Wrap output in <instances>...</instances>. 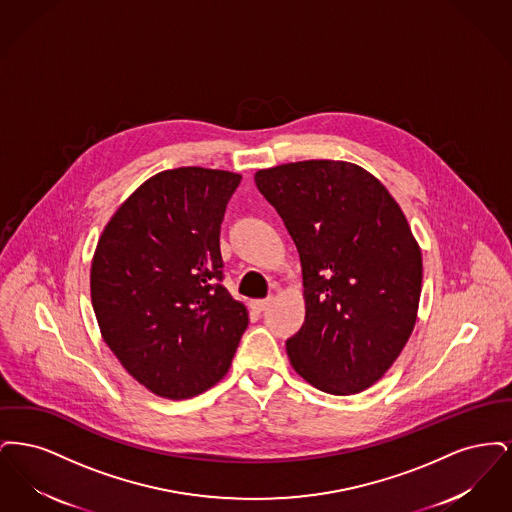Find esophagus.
<instances>
[{"mask_svg":"<svg viewBox=\"0 0 512 512\" xmlns=\"http://www.w3.org/2000/svg\"><path fill=\"white\" fill-rule=\"evenodd\" d=\"M270 303H272V295H268L267 299H253V301H251V307H253L257 313H261V311L267 309Z\"/></svg>","mask_w":512,"mask_h":512,"instance_id":"obj_1","label":"esophagus"}]
</instances>
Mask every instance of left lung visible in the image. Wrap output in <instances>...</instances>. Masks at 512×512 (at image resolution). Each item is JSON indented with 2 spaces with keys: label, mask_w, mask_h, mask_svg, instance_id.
Returning a JSON list of instances; mask_svg holds the SVG:
<instances>
[{
  "label": "left lung",
  "mask_w": 512,
  "mask_h": 512,
  "mask_svg": "<svg viewBox=\"0 0 512 512\" xmlns=\"http://www.w3.org/2000/svg\"><path fill=\"white\" fill-rule=\"evenodd\" d=\"M299 251L305 322L286 341L295 372L332 395L378 382L413 332L422 253L390 192L345 161L255 174Z\"/></svg>",
  "instance_id": "1"
}]
</instances>
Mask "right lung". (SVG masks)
Segmentation results:
<instances>
[{"label":"right lung","mask_w":512,"mask_h":512,"mask_svg":"<svg viewBox=\"0 0 512 512\" xmlns=\"http://www.w3.org/2000/svg\"><path fill=\"white\" fill-rule=\"evenodd\" d=\"M240 180L201 167L159 172L99 238L90 288L101 336L155 395L188 399L215 386L249 324L220 284V224Z\"/></svg>","instance_id":"add662e5"}]
</instances>
